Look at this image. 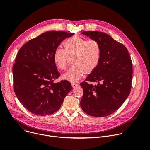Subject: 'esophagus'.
<instances>
[{
	"mask_svg": "<svg viewBox=\"0 0 150 150\" xmlns=\"http://www.w3.org/2000/svg\"><path fill=\"white\" fill-rule=\"evenodd\" d=\"M71 86H72L73 88H76V87H77L79 86V85L75 83H73L71 84Z\"/></svg>",
	"mask_w": 150,
	"mask_h": 150,
	"instance_id": "1",
	"label": "esophagus"
}]
</instances>
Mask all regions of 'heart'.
Wrapping results in <instances>:
<instances>
[{
    "label": "heart",
    "mask_w": 150,
    "mask_h": 150,
    "mask_svg": "<svg viewBox=\"0 0 150 150\" xmlns=\"http://www.w3.org/2000/svg\"><path fill=\"white\" fill-rule=\"evenodd\" d=\"M64 49L57 47L53 54L54 64L59 69L67 66L69 57H72L74 64L62 75V78L71 82H77L85 73H92L98 65L101 58V47L95 40H88L79 36H73L65 40Z\"/></svg>",
    "instance_id": "obj_1"
}]
</instances>
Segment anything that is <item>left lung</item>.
<instances>
[{
    "mask_svg": "<svg viewBox=\"0 0 150 150\" xmlns=\"http://www.w3.org/2000/svg\"><path fill=\"white\" fill-rule=\"evenodd\" d=\"M81 34L98 42L101 58L97 67L80 83L83 95L81 107L96 117L109 115L117 110L129 96L132 79V62L128 50L123 44L105 33L83 31ZM87 81L96 82L89 85Z\"/></svg>",
    "mask_w": 150,
    "mask_h": 150,
    "instance_id": "left-lung-1",
    "label": "left lung"
}]
</instances>
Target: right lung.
<instances>
[{
  "mask_svg": "<svg viewBox=\"0 0 150 150\" xmlns=\"http://www.w3.org/2000/svg\"><path fill=\"white\" fill-rule=\"evenodd\" d=\"M74 33L50 31L31 39L16 55L13 66L14 92L30 112L45 116L58 111L71 91L70 83H54L60 73L53 60L55 49Z\"/></svg>",
  "mask_w": 150,
  "mask_h": 150,
  "instance_id": "add662e5",
  "label": "right lung"
}]
</instances>
